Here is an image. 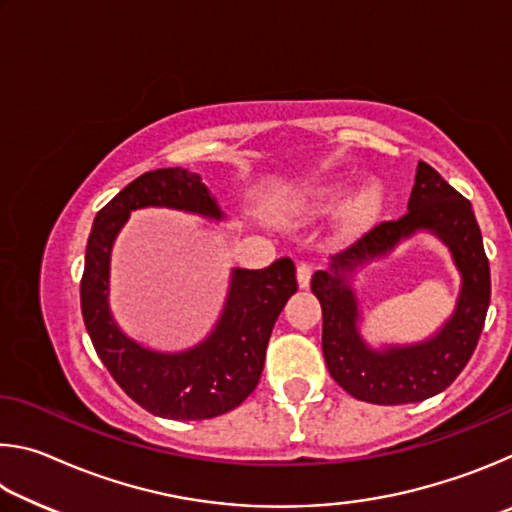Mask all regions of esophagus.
Instances as JSON below:
<instances>
[{"label":"esophagus","mask_w":512,"mask_h":512,"mask_svg":"<svg viewBox=\"0 0 512 512\" xmlns=\"http://www.w3.org/2000/svg\"><path fill=\"white\" fill-rule=\"evenodd\" d=\"M311 273H314V266L309 262H300L296 266V277H298V287L300 289H307L309 282H311Z\"/></svg>","instance_id":"1"}]
</instances>
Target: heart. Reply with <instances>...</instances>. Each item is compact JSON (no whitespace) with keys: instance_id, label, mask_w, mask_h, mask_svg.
Here are the masks:
<instances>
[{"instance_id":"b5f03b06","label":"heart","mask_w":512,"mask_h":512,"mask_svg":"<svg viewBox=\"0 0 512 512\" xmlns=\"http://www.w3.org/2000/svg\"><path fill=\"white\" fill-rule=\"evenodd\" d=\"M341 196H343V183H325L314 189V201L320 207L334 205ZM379 198H381V192L377 185L372 183L361 185L348 201V205H345V214H348L352 221L368 219V216L375 214V210L379 207Z\"/></svg>"}]
</instances>
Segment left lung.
Listing matches in <instances>:
<instances>
[{"label":"left lung","instance_id":"obj_1","mask_svg":"<svg viewBox=\"0 0 512 512\" xmlns=\"http://www.w3.org/2000/svg\"><path fill=\"white\" fill-rule=\"evenodd\" d=\"M418 231H431L450 248L462 273L455 314L420 344L370 349L360 336L358 301L351 277L383 258ZM323 307V354L329 375L345 393L370 404H413L443 393L461 375L479 343L490 305V264L472 203L445 183L427 162H418L409 212L381 221L311 277Z\"/></svg>","mask_w":512,"mask_h":512}]
</instances>
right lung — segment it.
I'll return each instance as SVG.
<instances>
[{"label":"right lung","mask_w":512,"mask_h":512,"mask_svg":"<svg viewBox=\"0 0 512 512\" xmlns=\"http://www.w3.org/2000/svg\"><path fill=\"white\" fill-rule=\"evenodd\" d=\"M142 207L223 219L201 176L187 169L146 171L126 185L92 223L81 280L85 329L112 379L142 409L169 420L216 418L255 391L275 320L298 291L296 266L280 257L262 271L232 268L221 316L201 343L180 352L144 348L117 325L108 305L112 244Z\"/></svg>","instance_id":"right-lung-1"}]
</instances>
